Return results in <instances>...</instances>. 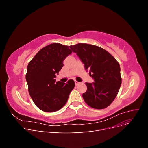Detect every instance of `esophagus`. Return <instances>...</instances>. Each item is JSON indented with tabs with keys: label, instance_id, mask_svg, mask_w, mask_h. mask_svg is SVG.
Listing matches in <instances>:
<instances>
[{
	"label": "esophagus",
	"instance_id": "34e87169",
	"mask_svg": "<svg viewBox=\"0 0 148 148\" xmlns=\"http://www.w3.org/2000/svg\"><path fill=\"white\" fill-rule=\"evenodd\" d=\"M75 85H78L79 84H80V82H78L77 81H75Z\"/></svg>",
	"mask_w": 148,
	"mask_h": 148
}]
</instances>
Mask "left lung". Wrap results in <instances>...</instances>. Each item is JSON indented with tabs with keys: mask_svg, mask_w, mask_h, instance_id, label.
Masks as SVG:
<instances>
[{
	"mask_svg": "<svg viewBox=\"0 0 148 148\" xmlns=\"http://www.w3.org/2000/svg\"><path fill=\"white\" fill-rule=\"evenodd\" d=\"M70 47L82 60L95 81L85 83L87 91L82 95L84 101L92 108H106L115 99L122 84L119 62L99 46L79 43Z\"/></svg>",
	"mask_w": 148,
	"mask_h": 148,
	"instance_id": "8db88e82",
	"label": "left lung"
}]
</instances>
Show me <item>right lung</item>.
Returning <instances> with one entry per match:
<instances>
[{
    "label": "right lung",
    "instance_id": "add662e5",
    "mask_svg": "<svg viewBox=\"0 0 148 148\" xmlns=\"http://www.w3.org/2000/svg\"><path fill=\"white\" fill-rule=\"evenodd\" d=\"M72 53L60 43H53L42 48L28 65L26 79L28 92L35 105L46 112H53L63 107L75 82H56V74L64 66L63 61Z\"/></svg>",
    "mask_w": 148,
    "mask_h": 148
}]
</instances>
